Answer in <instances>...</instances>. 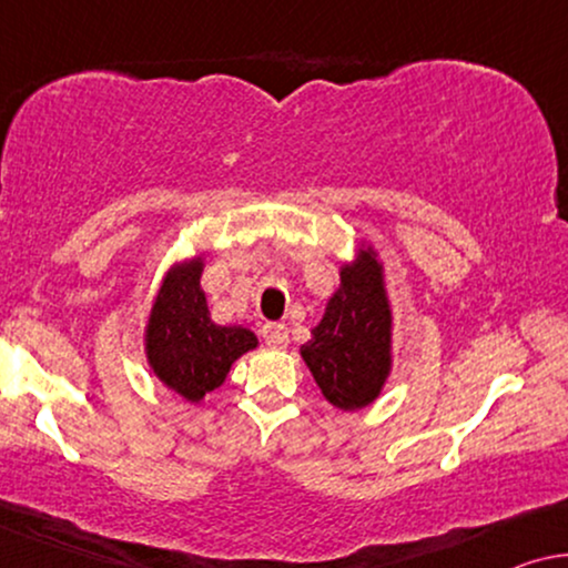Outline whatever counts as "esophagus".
Segmentation results:
<instances>
[{
  "label": "esophagus",
  "mask_w": 568,
  "mask_h": 568,
  "mask_svg": "<svg viewBox=\"0 0 568 568\" xmlns=\"http://www.w3.org/2000/svg\"><path fill=\"white\" fill-rule=\"evenodd\" d=\"M262 339H265V345L273 349L285 347L287 345V326L281 322L262 324Z\"/></svg>",
  "instance_id": "esophagus-1"
}]
</instances>
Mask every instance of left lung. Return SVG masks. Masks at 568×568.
Wrapping results in <instances>:
<instances>
[{
    "label": "left lung",
    "instance_id": "left-lung-1",
    "mask_svg": "<svg viewBox=\"0 0 568 568\" xmlns=\"http://www.w3.org/2000/svg\"><path fill=\"white\" fill-rule=\"evenodd\" d=\"M311 334L301 355L326 402L345 412L371 404L390 367V308L371 252H363L355 267L342 270L339 291Z\"/></svg>",
    "mask_w": 568,
    "mask_h": 568
}]
</instances>
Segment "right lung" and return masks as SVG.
Segmentation results:
<instances>
[{
  "mask_svg": "<svg viewBox=\"0 0 568 568\" xmlns=\"http://www.w3.org/2000/svg\"><path fill=\"white\" fill-rule=\"evenodd\" d=\"M257 347L242 326H219L201 291V260L174 267L156 295L146 332L149 363L166 386L190 402L219 388L231 363Z\"/></svg>",
  "mask_w": 568,
  "mask_h": 568,
  "instance_id": "1",
  "label": "right lung"
}]
</instances>
